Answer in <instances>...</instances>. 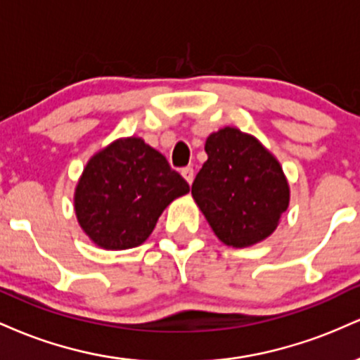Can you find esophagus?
<instances>
[{"mask_svg":"<svg viewBox=\"0 0 360 360\" xmlns=\"http://www.w3.org/2000/svg\"><path fill=\"white\" fill-rule=\"evenodd\" d=\"M181 176L184 177L186 183L191 184L193 179H194V171H193V167H184L183 171H181Z\"/></svg>","mask_w":360,"mask_h":360,"instance_id":"obj_1","label":"esophagus"}]
</instances>
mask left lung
Listing matches in <instances>:
<instances>
[{"mask_svg": "<svg viewBox=\"0 0 360 360\" xmlns=\"http://www.w3.org/2000/svg\"><path fill=\"white\" fill-rule=\"evenodd\" d=\"M208 160L191 186L193 200L220 240L243 249L278 229L289 206L279 160L254 135L223 127L206 139Z\"/></svg>", "mask_w": 360, "mask_h": 360, "instance_id": "obj_1", "label": "left lung"}]
</instances>
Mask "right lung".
<instances>
[{
	"label": "right lung",
	"instance_id": "obj_1",
	"mask_svg": "<svg viewBox=\"0 0 360 360\" xmlns=\"http://www.w3.org/2000/svg\"><path fill=\"white\" fill-rule=\"evenodd\" d=\"M189 193L160 152L140 137L117 139L86 164L74 191L82 232L106 250L139 247L164 210Z\"/></svg>",
	"mask_w": 360,
	"mask_h": 360
}]
</instances>
